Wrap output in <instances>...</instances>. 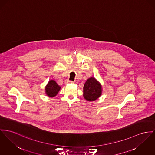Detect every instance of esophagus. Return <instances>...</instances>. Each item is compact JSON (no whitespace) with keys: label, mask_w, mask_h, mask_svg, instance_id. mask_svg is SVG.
<instances>
[{"label":"esophagus","mask_w":155,"mask_h":155,"mask_svg":"<svg viewBox=\"0 0 155 155\" xmlns=\"http://www.w3.org/2000/svg\"><path fill=\"white\" fill-rule=\"evenodd\" d=\"M72 81H65V84H68V83H72Z\"/></svg>","instance_id":"34e87169"}]
</instances>
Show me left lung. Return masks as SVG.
<instances>
[{
    "label": "left lung",
    "instance_id": "obj_1",
    "mask_svg": "<svg viewBox=\"0 0 155 155\" xmlns=\"http://www.w3.org/2000/svg\"><path fill=\"white\" fill-rule=\"evenodd\" d=\"M102 94V86L94 78L88 79L84 84L83 97L88 101L96 100Z\"/></svg>",
    "mask_w": 155,
    "mask_h": 155
}]
</instances>
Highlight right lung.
I'll return each instance as SVG.
<instances>
[{
    "mask_svg": "<svg viewBox=\"0 0 155 155\" xmlns=\"http://www.w3.org/2000/svg\"><path fill=\"white\" fill-rule=\"evenodd\" d=\"M61 87L53 80L49 81L46 86L45 90L46 94L49 97L55 96L59 91Z\"/></svg>",
    "mask_w": 155,
    "mask_h": 155,
    "instance_id": "add662e5",
    "label": "right lung"
}]
</instances>
